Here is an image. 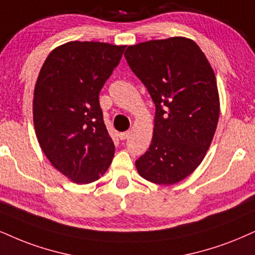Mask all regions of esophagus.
<instances>
[{
  "label": "esophagus",
  "instance_id": "34e87169",
  "mask_svg": "<svg viewBox=\"0 0 255 255\" xmlns=\"http://www.w3.org/2000/svg\"><path fill=\"white\" fill-rule=\"evenodd\" d=\"M130 134H131L130 131H125V132L119 133V138H121V139H127V138L130 137Z\"/></svg>",
  "mask_w": 255,
  "mask_h": 255
}]
</instances>
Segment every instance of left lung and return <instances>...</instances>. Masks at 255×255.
<instances>
[{
  "label": "left lung",
  "mask_w": 255,
  "mask_h": 255,
  "mask_svg": "<svg viewBox=\"0 0 255 255\" xmlns=\"http://www.w3.org/2000/svg\"><path fill=\"white\" fill-rule=\"evenodd\" d=\"M124 56L156 106L152 140L136 161L138 174L156 184L177 183L203 161L218 127L214 71L196 42L183 36L131 45Z\"/></svg>",
  "instance_id": "1"
}]
</instances>
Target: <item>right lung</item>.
<instances>
[{
    "mask_svg": "<svg viewBox=\"0 0 255 255\" xmlns=\"http://www.w3.org/2000/svg\"><path fill=\"white\" fill-rule=\"evenodd\" d=\"M125 46L70 41L55 47L37 77L33 122L37 142L58 171L78 184L97 181L115 155L99 92Z\"/></svg>",
    "mask_w": 255,
    "mask_h": 255,
    "instance_id": "1",
    "label": "right lung"
}]
</instances>
